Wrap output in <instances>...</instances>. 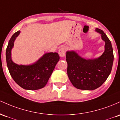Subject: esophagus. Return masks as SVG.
<instances>
[{
    "mask_svg": "<svg viewBox=\"0 0 120 120\" xmlns=\"http://www.w3.org/2000/svg\"><path fill=\"white\" fill-rule=\"evenodd\" d=\"M66 49L64 46H62L60 47L58 50V54L60 55V56L61 57H64V56H65L66 54Z\"/></svg>",
    "mask_w": 120,
    "mask_h": 120,
    "instance_id": "obj_1",
    "label": "esophagus"
}]
</instances>
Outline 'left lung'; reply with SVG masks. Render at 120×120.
<instances>
[{"label":"left lung","mask_w":120,"mask_h":120,"mask_svg":"<svg viewBox=\"0 0 120 120\" xmlns=\"http://www.w3.org/2000/svg\"><path fill=\"white\" fill-rule=\"evenodd\" d=\"M95 31L101 34L105 42V50L101 56L86 59L75 51L66 52L67 75L72 85L78 89H96L104 83L111 72L114 56L111 41L102 30L96 28Z\"/></svg>","instance_id":"left-lung-1"}]
</instances>
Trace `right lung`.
Instances as JSON below:
<instances>
[{
	"label": "right lung",
	"mask_w": 120,
	"mask_h": 120,
	"mask_svg": "<svg viewBox=\"0 0 120 120\" xmlns=\"http://www.w3.org/2000/svg\"><path fill=\"white\" fill-rule=\"evenodd\" d=\"M20 31L15 33L9 40L6 49L7 67L12 78L19 86L25 90H37L44 88L60 60L57 53H45L33 64H17L12 60L11 50Z\"/></svg>",
	"instance_id": "right-lung-1"
}]
</instances>
